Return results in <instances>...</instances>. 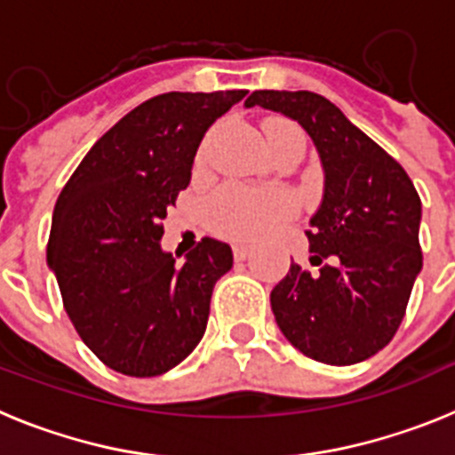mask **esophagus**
<instances>
[{"label":"esophagus","mask_w":455,"mask_h":455,"mask_svg":"<svg viewBox=\"0 0 455 455\" xmlns=\"http://www.w3.org/2000/svg\"><path fill=\"white\" fill-rule=\"evenodd\" d=\"M232 252H235V259H239V262H243V259H248L252 252V248L248 246V243H235V248H232Z\"/></svg>","instance_id":"obj_1"}]
</instances>
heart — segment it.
<instances>
[{"instance_id":"1","label":"heart","mask_w":455,"mask_h":455,"mask_svg":"<svg viewBox=\"0 0 455 455\" xmlns=\"http://www.w3.org/2000/svg\"><path fill=\"white\" fill-rule=\"evenodd\" d=\"M268 143L277 140L303 139L299 127L283 120H271L267 123ZM293 212V198L287 191H259V188L239 187V184H228L216 193L209 203V219L214 230L220 235L236 236V239H252L264 232H268L273 225L287 219Z\"/></svg>"}]
</instances>
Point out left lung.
Instances as JSON below:
<instances>
[{
  "mask_svg": "<svg viewBox=\"0 0 455 455\" xmlns=\"http://www.w3.org/2000/svg\"><path fill=\"white\" fill-rule=\"evenodd\" d=\"M296 120L323 166V200L309 219V262L273 287L283 335L316 363H363L392 341L421 271V200L396 159L323 95L255 91L246 107Z\"/></svg>",
  "mask_w": 455,
  "mask_h": 455,
  "instance_id": "obj_1",
  "label": "left lung"
}]
</instances>
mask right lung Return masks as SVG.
Returning <instances> with one entry per match:
<instances>
[{
	"instance_id": "add662e5",
	"label": "right lung",
	"mask_w": 455,
	"mask_h": 455,
	"mask_svg": "<svg viewBox=\"0 0 455 455\" xmlns=\"http://www.w3.org/2000/svg\"><path fill=\"white\" fill-rule=\"evenodd\" d=\"M246 92H164L139 104L56 200L47 264L75 331L114 371L162 376L203 339L232 248L204 236L178 264L159 243L162 220L191 182L204 132Z\"/></svg>"
}]
</instances>
